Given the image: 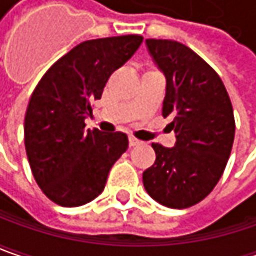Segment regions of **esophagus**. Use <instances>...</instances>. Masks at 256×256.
<instances>
[{
  "instance_id": "34e87169",
  "label": "esophagus",
  "mask_w": 256,
  "mask_h": 256,
  "mask_svg": "<svg viewBox=\"0 0 256 256\" xmlns=\"http://www.w3.org/2000/svg\"><path fill=\"white\" fill-rule=\"evenodd\" d=\"M140 143H142V142H140L139 139H136V138H133V136H130V138H128V146H130V148L139 146Z\"/></svg>"
}]
</instances>
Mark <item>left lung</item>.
I'll use <instances>...</instances> for the list:
<instances>
[{
	"label": "left lung",
	"instance_id": "8db88e82",
	"mask_svg": "<svg viewBox=\"0 0 256 256\" xmlns=\"http://www.w3.org/2000/svg\"><path fill=\"white\" fill-rule=\"evenodd\" d=\"M166 77L162 114L170 117L173 148L153 143L156 160L143 172L146 192L160 205H196L219 182L235 138L228 92L216 72L194 50L173 40H146Z\"/></svg>",
	"mask_w": 256,
	"mask_h": 256
}]
</instances>
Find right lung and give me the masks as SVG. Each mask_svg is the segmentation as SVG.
Segmentation results:
<instances>
[{
  "label": "right lung",
  "instance_id": "obj_1",
  "mask_svg": "<svg viewBox=\"0 0 256 256\" xmlns=\"http://www.w3.org/2000/svg\"><path fill=\"white\" fill-rule=\"evenodd\" d=\"M142 41L136 34L84 41L54 62L32 92L24 118L26 152L36 182L54 204L92 202L128 149L124 133L86 130L84 120L112 72Z\"/></svg>",
  "mask_w": 256,
  "mask_h": 256
}]
</instances>
